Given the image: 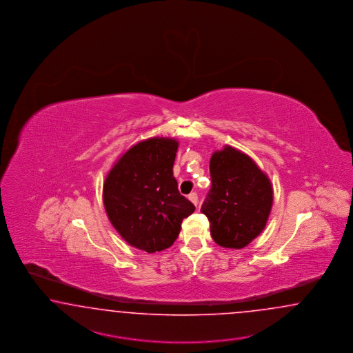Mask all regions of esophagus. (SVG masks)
Wrapping results in <instances>:
<instances>
[{"label":"esophagus","mask_w":353,"mask_h":353,"mask_svg":"<svg viewBox=\"0 0 353 353\" xmlns=\"http://www.w3.org/2000/svg\"><path fill=\"white\" fill-rule=\"evenodd\" d=\"M189 201H190L195 207H198V204H199L198 194H196V192H191V194H189Z\"/></svg>","instance_id":"esophagus-1"}]
</instances>
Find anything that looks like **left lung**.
Listing matches in <instances>:
<instances>
[{
	"label": "left lung",
	"mask_w": 353,
	"mask_h": 353,
	"mask_svg": "<svg viewBox=\"0 0 353 353\" xmlns=\"http://www.w3.org/2000/svg\"><path fill=\"white\" fill-rule=\"evenodd\" d=\"M212 186L201 205L210 235L223 248L241 249L263 231L274 190L266 173L244 152L226 145L210 162Z\"/></svg>",
	"instance_id": "1"
}]
</instances>
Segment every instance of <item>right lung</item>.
I'll return each instance as SVG.
<instances>
[{"instance_id":"obj_1","label":"right lung","mask_w":353,"mask_h":353,"mask_svg":"<svg viewBox=\"0 0 353 353\" xmlns=\"http://www.w3.org/2000/svg\"><path fill=\"white\" fill-rule=\"evenodd\" d=\"M177 149L179 143L170 137L140 141L105 179L103 201L109 221L130 245L148 253L170 248L182 219L195 210L173 177Z\"/></svg>"}]
</instances>
